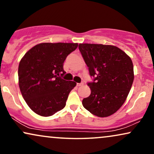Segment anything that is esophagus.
<instances>
[{"mask_svg": "<svg viewBox=\"0 0 154 154\" xmlns=\"http://www.w3.org/2000/svg\"><path fill=\"white\" fill-rule=\"evenodd\" d=\"M83 85V83H77L76 85L78 86V87H79V86H81Z\"/></svg>", "mask_w": 154, "mask_h": 154, "instance_id": "obj_1", "label": "esophagus"}]
</instances>
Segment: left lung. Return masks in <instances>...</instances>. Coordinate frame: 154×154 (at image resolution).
I'll return each mask as SVG.
<instances>
[{"label": "left lung", "instance_id": "obj_1", "mask_svg": "<svg viewBox=\"0 0 154 154\" xmlns=\"http://www.w3.org/2000/svg\"><path fill=\"white\" fill-rule=\"evenodd\" d=\"M79 48L89 70L92 82L84 108L98 117H107L121 108L134 81L133 64L123 50L113 45L79 44Z\"/></svg>", "mask_w": 154, "mask_h": 154}]
</instances>
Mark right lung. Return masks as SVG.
Here are the masks:
<instances>
[{
	"label": "right lung",
	"instance_id": "right-lung-1",
	"mask_svg": "<svg viewBox=\"0 0 154 154\" xmlns=\"http://www.w3.org/2000/svg\"><path fill=\"white\" fill-rule=\"evenodd\" d=\"M78 43H43L35 45L21 60L19 86L30 109L41 116H50L66 106L76 83L65 81L64 62Z\"/></svg>",
	"mask_w": 154,
	"mask_h": 154
}]
</instances>
